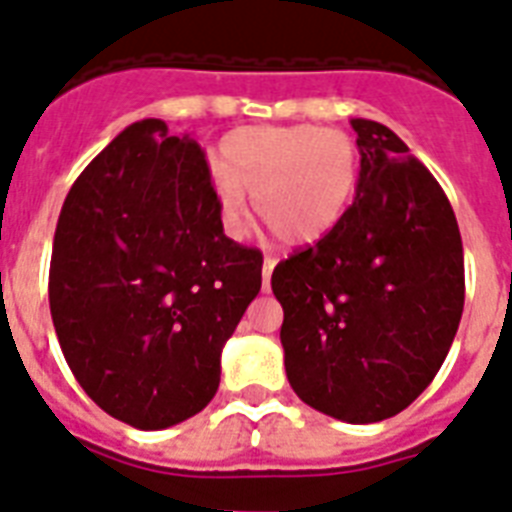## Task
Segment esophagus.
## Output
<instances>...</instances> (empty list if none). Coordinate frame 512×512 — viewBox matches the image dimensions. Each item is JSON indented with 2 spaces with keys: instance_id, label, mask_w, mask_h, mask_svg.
Listing matches in <instances>:
<instances>
[{
  "instance_id": "esophagus-1",
  "label": "esophagus",
  "mask_w": 512,
  "mask_h": 512,
  "mask_svg": "<svg viewBox=\"0 0 512 512\" xmlns=\"http://www.w3.org/2000/svg\"><path fill=\"white\" fill-rule=\"evenodd\" d=\"M277 259L275 256H264V267H261V285H264V291H269V280H272V269H275Z\"/></svg>"
}]
</instances>
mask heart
Here are the masks:
<instances>
[{
    "label": "heart",
    "mask_w": 512,
    "mask_h": 512,
    "mask_svg": "<svg viewBox=\"0 0 512 512\" xmlns=\"http://www.w3.org/2000/svg\"><path fill=\"white\" fill-rule=\"evenodd\" d=\"M360 178L358 146L342 130L320 125L237 130L221 144L213 197L227 235L245 237L253 216L285 245L331 235L350 208Z\"/></svg>",
    "instance_id": "1"
}]
</instances>
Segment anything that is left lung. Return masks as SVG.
Wrapping results in <instances>:
<instances>
[{
	"label": "left lung",
	"mask_w": 512,
	"mask_h": 512,
	"mask_svg": "<svg viewBox=\"0 0 512 512\" xmlns=\"http://www.w3.org/2000/svg\"><path fill=\"white\" fill-rule=\"evenodd\" d=\"M360 178L331 235L272 272L285 374L307 406L382 422L425 392L465 307L457 216L433 173L390 128L352 120Z\"/></svg>",
	"instance_id": "obj_1"
}]
</instances>
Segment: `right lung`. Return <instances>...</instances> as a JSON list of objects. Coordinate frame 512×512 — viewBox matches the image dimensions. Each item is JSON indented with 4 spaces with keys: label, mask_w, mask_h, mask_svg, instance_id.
<instances>
[{
    "label": "right lung",
    "mask_w": 512,
    "mask_h": 512,
    "mask_svg": "<svg viewBox=\"0 0 512 512\" xmlns=\"http://www.w3.org/2000/svg\"><path fill=\"white\" fill-rule=\"evenodd\" d=\"M261 264L224 235L200 144L133 122L79 173L55 227L47 291L71 374L138 430L194 417L219 390Z\"/></svg>",
    "instance_id": "right-lung-1"
}]
</instances>
